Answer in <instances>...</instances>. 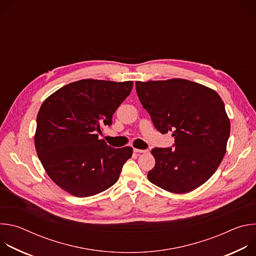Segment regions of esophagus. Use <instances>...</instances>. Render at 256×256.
<instances>
[{"instance_id":"1","label":"esophagus","mask_w":256,"mask_h":256,"mask_svg":"<svg viewBox=\"0 0 256 256\" xmlns=\"http://www.w3.org/2000/svg\"><path fill=\"white\" fill-rule=\"evenodd\" d=\"M134 153H138V154H144V153H148L149 151H148V150H140V149H134Z\"/></svg>"}]
</instances>
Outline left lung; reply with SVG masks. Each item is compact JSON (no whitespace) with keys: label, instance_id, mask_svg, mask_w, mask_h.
Wrapping results in <instances>:
<instances>
[{"label":"left lung","instance_id":"obj_1","mask_svg":"<svg viewBox=\"0 0 256 256\" xmlns=\"http://www.w3.org/2000/svg\"><path fill=\"white\" fill-rule=\"evenodd\" d=\"M142 107L161 134L172 132L175 149L154 148L153 184L172 194L202 186L221 164L230 136V120L218 94L184 80L136 82Z\"/></svg>","mask_w":256,"mask_h":256}]
</instances>
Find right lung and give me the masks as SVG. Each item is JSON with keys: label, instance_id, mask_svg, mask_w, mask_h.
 <instances>
[{"label": "right lung", "instance_id": "add662e5", "mask_svg": "<svg viewBox=\"0 0 256 256\" xmlns=\"http://www.w3.org/2000/svg\"><path fill=\"white\" fill-rule=\"evenodd\" d=\"M132 88V81L85 79L62 87L44 101L36 120L35 150L50 178L68 194L92 196L118 180L132 148L109 147L97 132L112 124Z\"/></svg>", "mask_w": 256, "mask_h": 256}]
</instances>
